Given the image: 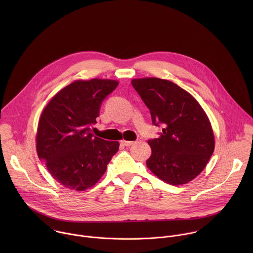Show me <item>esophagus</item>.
<instances>
[{"label": "esophagus", "instance_id": "esophagus-1", "mask_svg": "<svg viewBox=\"0 0 253 253\" xmlns=\"http://www.w3.org/2000/svg\"><path fill=\"white\" fill-rule=\"evenodd\" d=\"M134 143H135L134 141H127V140H122L121 141V144L124 146H131V145H133Z\"/></svg>", "mask_w": 253, "mask_h": 253}]
</instances>
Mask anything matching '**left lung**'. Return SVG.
I'll use <instances>...</instances> for the list:
<instances>
[{
  "label": "left lung",
  "instance_id": "left-lung-1",
  "mask_svg": "<svg viewBox=\"0 0 253 253\" xmlns=\"http://www.w3.org/2000/svg\"><path fill=\"white\" fill-rule=\"evenodd\" d=\"M132 86L149 108L152 122L164 128L148 140L152 153L147 167L164 182L182 185L206 167L215 146L211 123L197 100L175 83L140 78Z\"/></svg>",
  "mask_w": 253,
  "mask_h": 253
}]
</instances>
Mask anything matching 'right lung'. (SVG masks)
<instances>
[{
    "instance_id": "obj_1",
    "label": "right lung",
    "mask_w": 253,
    "mask_h": 253,
    "mask_svg": "<svg viewBox=\"0 0 253 253\" xmlns=\"http://www.w3.org/2000/svg\"><path fill=\"white\" fill-rule=\"evenodd\" d=\"M119 82L109 79L76 80L60 90L39 119L36 148L52 177L71 190L93 187L119 149L118 141L91 133L102 101Z\"/></svg>"
}]
</instances>
